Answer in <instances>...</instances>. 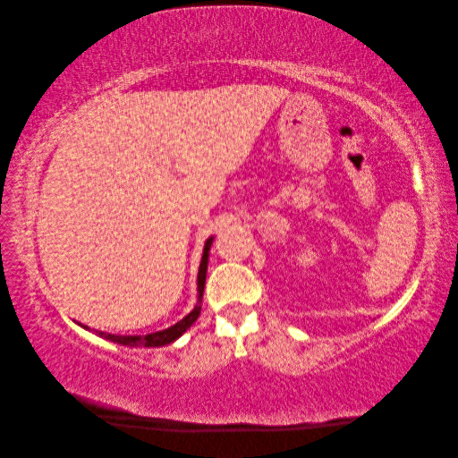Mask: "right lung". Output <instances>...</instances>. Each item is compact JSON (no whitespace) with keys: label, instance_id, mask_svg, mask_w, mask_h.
<instances>
[{"label":"right lung","instance_id":"add662e5","mask_svg":"<svg viewBox=\"0 0 458 458\" xmlns=\"http://www.w3.org/2000/svg\"><path fill=\"white\" fill-rule=\"evenodd\" d=\"M214 242V237L208 239L204 242V250H202V259L199 266V275H197V303L182 321H177L175 325L158 330V332H150V335H135V336H120V335H108V332L103 330H95L97 336H101L108 342H114L120 345H130V348H160V345H168L172 342H175L179 336L187 332V328H191V325L197 321L200 315V303H202V294H204V283H206V269H208V256H210V246ZM81 328L89 330V327L80 325Z\"/></svg>","mask_w":458,"mask_h":458}]
</instances>
